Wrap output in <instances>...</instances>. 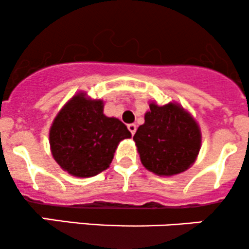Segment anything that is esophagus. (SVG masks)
I'll return each mask as SVG.
<instances>
[{
	"label": "esophagus",
	"instance_id": "obj_1",
	"mask_svg": "<svg viewBox=\"0 0 249 249\" xmlns=\"http://www.w3.org/2000/svg\"><path fill=\"white\" fill-rule=\"evenodd\" d=\"M127 128H128V131H130L132 136H133L134 133H136V130H137L136 124H128V125H127Z\"/></svg>",
	"mask_w": 249,
	"mask_h": 249
}]
</instances>
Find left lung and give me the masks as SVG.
Segmentation results:
<instances>
[{
    "label": "left lung",
    "instance_id": "1",
    "mask_svg": "<svg viewBox=\"0 0 249 249\" xmlns=\"http://www.w3.org/2000/svg\"><path fill=\"white\" fill-rule=\"evenodd\" d=\"M142 164L158 176L186 171L196 160L201 144L198 124L178 104H150L145 123L133 136Z\"/></svg>",
    "mask_w": 249,
    "mask_h": 249
}]
</instances>
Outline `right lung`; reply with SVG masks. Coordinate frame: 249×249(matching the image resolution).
Masks as SVG:
<instances>
[{"label":"right lung","mask_w":249,"mask_h":249,"mask_svg":"<svg viewBox=\"0 0 249 249\" xmlns=\"http://www.w3.org/2000/svg\"><path fill=\"white\" fill-rule=\"evenodd\" d=\"M49 137L57 164L72 176L88 178L110 166L119 142L131 133L119 119L103 113L102 101L79 93L59 111Z\"/></svg>","instance_id":"add662e5"}]
</instances>
